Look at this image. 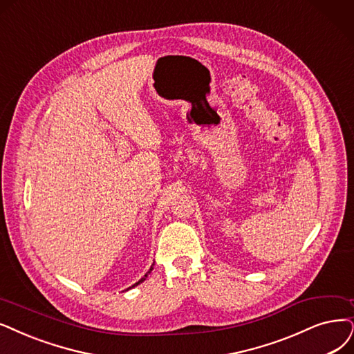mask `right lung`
Segmentation results:
<instances>
[{
    "label": "right lung",
    "instance_id": "obj_1",
    "mask_svg": "<svg viewBox=\"0 0 354 354\" xmlns=\"http://www.w3.org/2000/svg\"><path fill=\"white\" fill-rule=\"evenodd\" d=\"M153 266H154V264H153ZM153 266H151V267H150V270H149V271H147V272H146V274H144V277H142V279H141V280H138V281H137V283H136V284H133V286H131V287H136V286H138V284H140V283H142V281H144V280H146V277H147V276H149V274H150V272H151V270H153ZM131 287H128V289H131Z\"/></svg>",
    "mask_w": 354,
    "mask_h": 354
}]
</instances>
